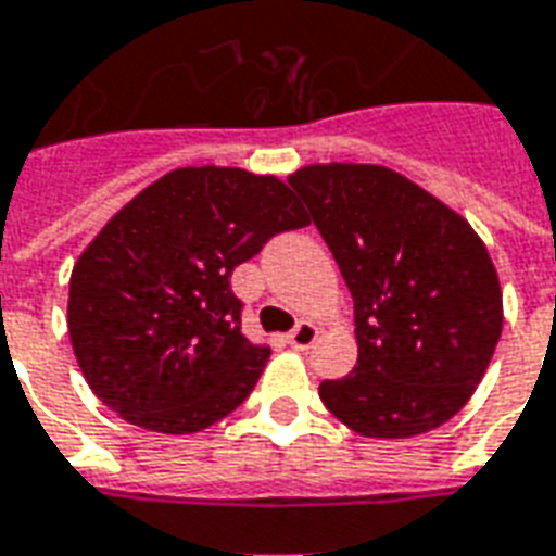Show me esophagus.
Returning a JSON list of instances; mask_svg holds the SVG:
<instances>
[{"instance_id": "obj_1", "label": "esophagus", "mask_w": 556, "mask_h": 556, "mask_svg": "<svg viewBox=\"0 0 556 556\" xmlns=\"http://www.w3.org/2000/svg\"><path fill=\"white\" fill-rule=\"evenodd\" d=\"M317 334H320V329H317L312 320H303V324L296 326L294 332L288 334V344L294 346V350H308V346L317 341Z\"/></svg>"}]
</instances>
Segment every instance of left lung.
Here are the masks:
<instances>
[{"mask_svg":"<svg viewBox=\"0 0 556 556\" xmlns=\"http://www.w3.org/2000/svg\"><path fill=\"white\" fill-rule=\"evenodd\" d=\"M355 303L358 362L320 400L364 438L438 429L484 379L502 334V286L484 241L393 168L329 163L288 177Z\"/></svg>","mask_w":556,"mask_h":556,"instance_id":"left-lung-1","label":"left lung"}]
</instances>
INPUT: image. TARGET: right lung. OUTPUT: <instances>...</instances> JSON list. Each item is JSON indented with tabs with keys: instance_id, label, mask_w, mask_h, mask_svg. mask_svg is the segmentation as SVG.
I'll list each match as a JSON object with an SVG mask.
<instances>
[{
	"instance_id": "right-lung-1",
	"label": "right lung",
	"mask_w": 556,
	"mask_h": 556,
	"mask_svg": "<svg viewBox=\"0 0 556 556\" xmlns=\"http://www.w3.org/2000/svg\"><path fill=\"white\" fill-rule=\"evenodd\" d=\"M308 215L279 177L175 168L142 189L80 253L70 341L84 379L139 429L194 434L256 388L270 346L241 334L230 274Z\"/></svg>"
}]
</instances>
